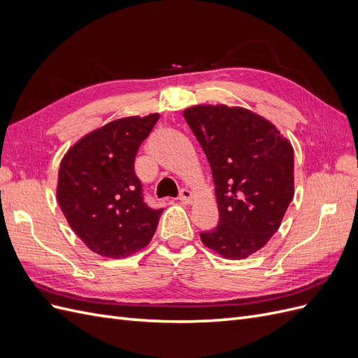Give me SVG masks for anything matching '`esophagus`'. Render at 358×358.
Returning <instances> with one entry per match:
<instances>
[{
  "instance_id": "1",
  "label": "esophagus",
  "mask_w": 358,
  "mask_h": 358,
  "mask_svg": "<svg viewBox=\"0 0 358 358\" xmlns=\"http://www.w3.org/2000/svg\"><path fill=\"white\" fill-rule=\"evenodd\" d=\"M192 192L189 191V189H187V188H183V189H180V194H179V200L183 203V204H189L191 201H192Z\"/></svg>"
}]
</instances>
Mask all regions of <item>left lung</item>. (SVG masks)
<instances>
[{
  "instance_id": "1",
  "label": "left lung",
  "mask_w": 358,
  "mask_h": 358,
  "mask_svg": "<svg viewBox=\"0 0 358 358\" xmlns=\"http://www.w3.org/2000/svg\"><path fill=\"white\" fill-rule=\"evenodd\" d=\"M210 164L218 227L201 242L242 259L272 237L294 197V150L267 119L242 107L194 106L183 112Z\"/></svg>"
}]
</instances>
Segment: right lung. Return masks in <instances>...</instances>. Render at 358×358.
<instances>
[{
    "instance_id": "1",
    "label": "right lung",
    "mask_w": 358,
    "mask_h": 358,
    "mask_svg": "<svg viewBox=\"0 0 358 358\" xmlns=\"http://www.w3.org/2000/svg\"><path fill=\"white\" fill-rule=\"evenodd\" d=\"M158 117L116 119L80 138L61 161L59 208L92 252L124 258L152 239L162 209L146 204L134 159Z\"/></svg>"
}]
</instances>
